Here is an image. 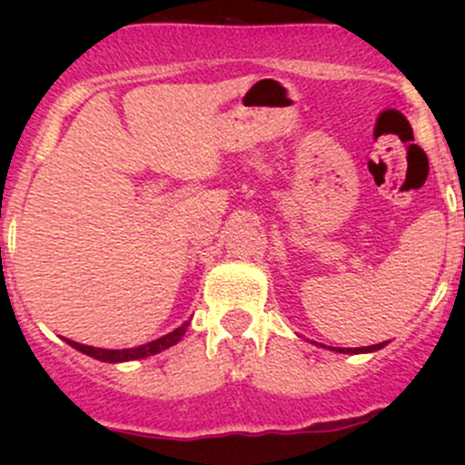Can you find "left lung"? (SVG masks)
Returning <instances> with one entry per match:
<instances>
[{
	"mask_svg": "<svg viewBox=\"0 0 465 465\" xmlns=\"http://www.w3.org/2000/svg\"><path fill=\"white\" fill-rule=\"evenodd\" d=\"M385 345H387V341H385V343H376V345H370V348H330V350H336V351H341V354H367V351H376V350L385 348Z\"/></svg>",
	"mask_w": 465,
	"mask_h": 465,
	"instance_id": "obj_1",
	"label": "left lung"
}]
</instances>
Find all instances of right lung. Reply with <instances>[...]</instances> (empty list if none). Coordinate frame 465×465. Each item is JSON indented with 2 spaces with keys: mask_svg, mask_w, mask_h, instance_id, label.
<instances>
[{
  "mask_svg": "<svg viewBox=\"0 0 465 465\" xmlns=\"http://www.w3.org/2000/svg\"><path fill=\"white\" fill-rule=\"evenodd\" d=\"M190 322H185L183 325H179L177 330H173L170 334L162 336V339H154L151 343H143V345H137V348H129V350H104V348H92V345H83V343H76V341H69L65 339L69 345H72L74 350L83 351V354L92 356L95 361H103V362H124V361H137V359H146V356H153V354H159V351L173 348L174 343H179L181 336L185 334V330H188Z\"/></svg>",
  "mask_w": 465,
  "mask_h": 465,
  "instance_id": "right-lung-1",
  "label": "right lung"
}]
</instances>
